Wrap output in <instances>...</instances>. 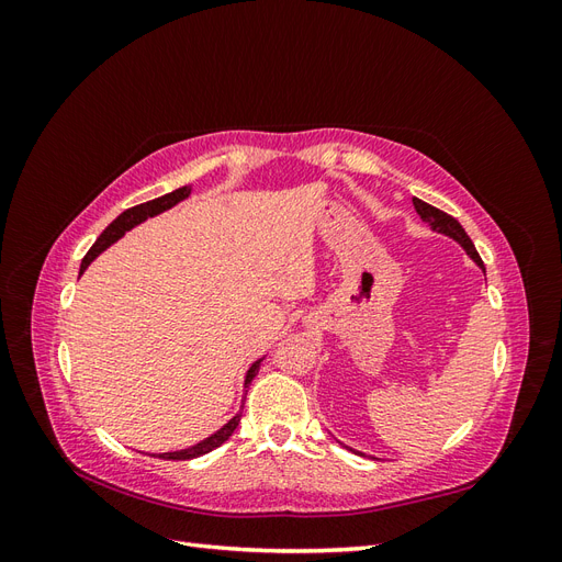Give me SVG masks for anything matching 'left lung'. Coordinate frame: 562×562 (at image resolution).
I'll list each match as a JSON object with an SVG mask.
<instances>
[{
  "label": "left lung",
  "mask_w": 562,
  "mask_h": 562,
  "mask_svg": "<svg viewBox=\"0 0 562 562\" xmlns=\"http://www.w3.org/2000/svg\"><path fill=\"white\" fill-rule=\"evenodd\" d=\"M413 206H415L417 215L424 220V223H429V225H431V229H436V232H440V234L450 236V239H454L459 246H462V248L467 250L469 258L485 271V265H483V260H481L479 250H475L473 241L469 239V234L464 232V227L459 225L452 215L443 213L440 209L431 206V203L422 201V199H413Z\"/></svg>",
  "instance_id": "left-lung-1"
}]
</instances>
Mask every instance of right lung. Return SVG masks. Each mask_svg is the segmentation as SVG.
Here are the masks:
<instances>
[{"mask_svg":"<svg viewBox=\"0 0 562 562\" xmlns=\"http://www.w3.org/2000/svg\"><path fill=\"white\" fill-rule=\"evenodd\" d=\"M190 192H192V187H180V190H176V192H171V194H164V196H159V199H151V201H147V203H138V206H133V209H128V211H124L122 215H119L114 223L98 236V241L91 246V250L83 255V260H81V269H79V274H83V269H87L100 252H103L108 246H112L116 239H122L124 236V232H128L131 227H135V225H140L143 220H147V217H151V215H159V213H164V211H168L171 206H176L178 201H182V199H187L190 196ZM260 363H262V359L260 361H255L252 366H250V370L246 372V386L252 382V378L258 375V370H260ZM239 422H241V413L236 415V417H232L223 429H217L213 436H209L206 440H201V443H196V446H192V448H184V450H178V452H161V454H157V457H161V459H194V457H201V454H206V452H211V450H215V448H220L225 443V440L234 434V429L239 427Z\"/></svg>","mask_w":562,"mask_h":562,"instance_id":"right-lung-1","label":"right lung"}]
</instances>
